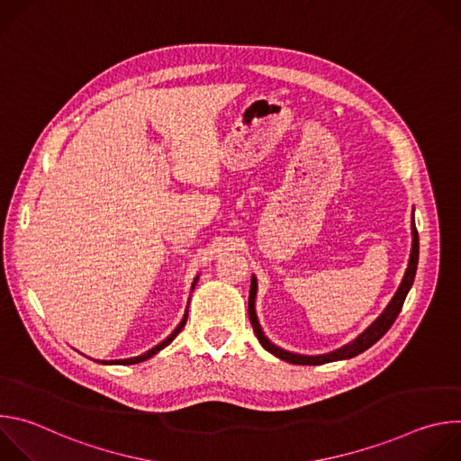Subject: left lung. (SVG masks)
I'll list each match as a JSON object with an SVG mask.
<instances>
[{"label":"left lung","mask_w":461,"mask_h":461,"mask_svg":"<svg viewBox=\"0 0 461 461\" xmlns=\"http://www.w3.org/2000/svg\"><path fill=\"white\" fill-rule=\"evenodd\" d=\"M412 248H411V257H409V267L405 270V276L402 279V285L398 288V292L393 294V297L390 299V303L386 304V308L381 312V315L366 328L363 334H359L356 339H352L350 343L343 345L338 350H332L328 354H319V356H304V354H295L290 350H285L281 347H277L276 343H272L265 332H262V326L258 322L257 317V310H255V299H257V277L251 276V286H249V299H248V315L249 321L253 324V332L258 339V343L262 345V348L268 350L270 354H274L276 357L288 361L292 365H324V363H332V361H341V359H350L359 356L361 352L368 350L372 345H375L386 332L388 328L396 321V317L400 315L405 297L409 294V290L412 288L414 277H416V270H418V258H420V239H418V230L414 224V212H412Z\"/></svg>","instance_id":"8db88e82"}]
</instances>
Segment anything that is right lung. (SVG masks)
Listing matches in <instances>:
<instances>
[{"label":"right lung","mask_w":461,"mask_h":461,"mask_svg":"<svg viewBox=\"0 0 461 461\" xmlns=\"http://www.w3.org/2000/svg\"><path fill=\"white\" fill-rule=\"evenodd\" d=\"M196 281H199V276H196L194 279H193V283H191V292L194 290V285H196ZM187 306H189V303H187ZM185 319H187V310L184 312V317H182V321L176 324V328L175 330L162 341V343H158V345H155L153 348H149L148 352H144V354H140V356H137V357H127V359H111V361H96V363H102V365H135V363H142V361H146V359H149V357H153V356H157L160 350H164L176 336H178V332L182 330L184 328V324H185Z\"/></svg>","instance_id":"obj_1"}]
</instances>
